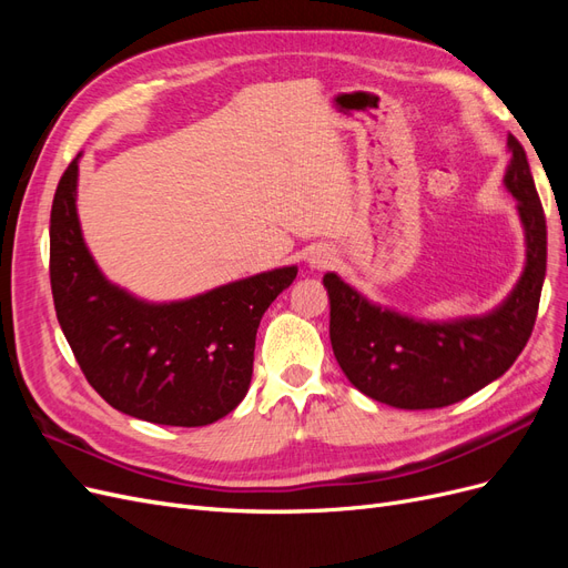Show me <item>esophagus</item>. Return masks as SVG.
<instances>
[{
	"label": "esophagus",
	"mask_w": 568,
	"mask_h": 568,
	"mask_svg": "<svg viewBox=\"0 0 568 568\" xmlns=\"http://www.w3.org/2000/svg\"><path fill=\"white\" fill-rule=\"evenodd\" d=\"M307 263H311V267H329L334 263V253L326 251V248H317L313 251L311 255H307Z\"/></svg>",
	"instance_id": "esophagus-1"
}]
</instances>
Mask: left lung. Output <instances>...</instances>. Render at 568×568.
Listing matches in <instances>:
<instances>
[{"instance_id": "1", "label": "left lung", "mask_w": 568, "mask_h": 568, "mask_svg": "<svg viewBox=\"0 0 568 568\" xmlns=\"http://www.w3.org/2000/svg\"><path fill=\"white\" fill-rule=\"evenodd\" d=\"M505 189L517 199L526 263L509 296L486 315L419 320L374 303L324 274L329 294V336L348 382L372 400L398 409H434L469 398L503 376L524 351L538 315L547 267V225L526 151L514 134Z\"/></svg>"}]
</instances>
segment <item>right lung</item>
<instances>
[{"instance_id": "right-lung-1", "label": "right lung", "mask_w": 568, "mask_h": 568, "mask_svg": "<svg viewBox=\"0 0 568 568\" xmlns=\"http://www.w3.org/2000/svg\"><path fill=\"white\" fill-rule=\"evenodd\" d=\"M51 203L49 277L82 374L118 412L165 426H205L251 386L257 324L298 267H274L205 294L151 303L106 280L78 217V163Z\"/></svg>"}]
</instances>
